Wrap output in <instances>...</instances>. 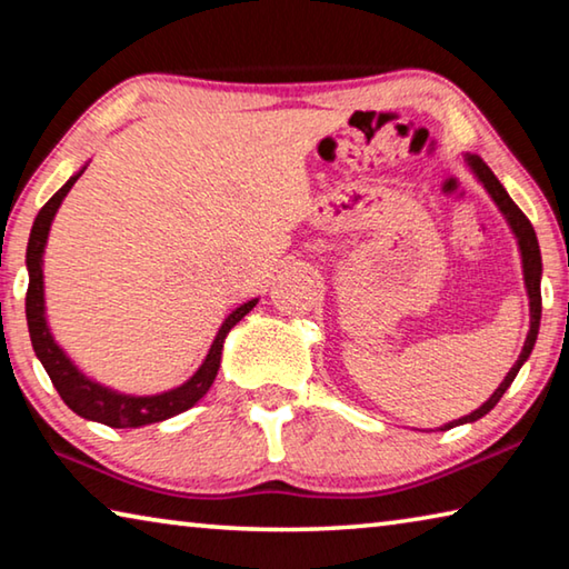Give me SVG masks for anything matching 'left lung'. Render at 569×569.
<instances>
[{
    "mask_svg": "<svg viewBox=\"0 0 569 569\" xmlns=\"http://www.w3.org/2000/svg\"><path fill=\"white\" fill-rule=\"evenodd\" d=\"M469 168L477 172V178L481 180V186L487 188L489 196H492L495 203L502 210L507 223L512 226L515 236H517V243L519 250H522V268H525V286H527V296H529V333H527V341L522 346V353H519L517 363L509 369V373L505 377V381L499 383L497 391L489 397L485 403L477 411H471L469 417H461L459 421H451L447 423L445 429L457 427V423H467V421H477L485 417V413L492 411L497 407V401L505 397V391L509 389V383L515 381L517 371L522 369V363L529 359V353L535 349V341H537V331H539V319H542V293H539V278H542V256H539V243H537V236H535V228L529 223V218L522 213V210L517 208V203L512 198L507 196V190L502 188V182L497 180V176L489 166L481 158L477 156H467Z\"/></svg>",
    "mask_w": 569,
    "mask_h": 569,
    "instance_id": "1",
    "label": "left lung"
}]
</instances>
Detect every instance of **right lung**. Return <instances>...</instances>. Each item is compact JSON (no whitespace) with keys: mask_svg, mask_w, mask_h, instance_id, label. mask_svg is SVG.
Here are the masks:
<instances>
[{"mask_svg":"<svg viewBox=\"0 0 569 569\" xmlns=\"http://www.w3.org/2000/svg\"><path fill=\"white\" fill-rule=\"evenodd\" d=\"M82 172L84 170H80L77 176L67 180L64 186L57 190L50 200H47L34 218L30 243H27V271H30V286H27V301H24L27 326H30V339H32L37 359L42 361L44 371L50 373L54 389L67 407L84 419L108 423V427H114V429H138V427H146V423H156V421H166L170 417H176V413H182L186 409L196 407V403L206 397L210 383L216 381L220 353H223V341L228 331L233 329L246 313H250V308L258 303V298L236 308V311L228 316L223 326H220L213 346H210L206 361L200 363V369L178 389L158 393V397H128V393L110 391L100 387V383L90 381L84 373L77 371V366L67 359L64 351L54 343L50 329H47L44 286H42V253H44L47 233H50L57 208H60L64 196L70 192L74 180L80 178Z\"/></svg>","mask_w":569,"mask_h":569,"instance_id":"right-lung-1","label":"right lung"}]
</instances>
